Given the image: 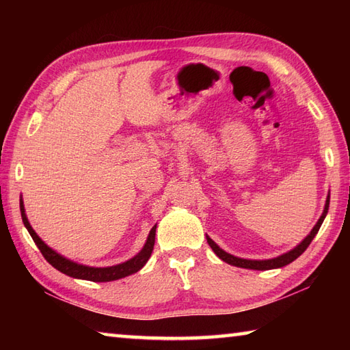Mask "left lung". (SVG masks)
Masks as SVG:
<instances>
[{
	"label": "left lung",
	"instance_id": "obj_1",
	"mask_svg": "<svg viewBox=\"0 0 350 350\" xmlns=\"http://www.w3.org/2000/svg\"><path fill=\"white\" fill-rule=\"evenodd\" d=\"M328 209H329V196L328 198H326V204H325V211L322 213L321 219L317 221V224L314 226V228L311 230V233L304 239L298 247L293 248L292 251L286 252V254H282L277 258H271V260H247V258H239V257H234L232 254H228V252H226L224 250H221L217 243H215L209 236H206L207 239V243L211 245V248L213 250L215 254H217L221 260H224L226 263L228 265H233V266H237V267H245V269H256V271H267V269H275V267H282L286 266L288 263H292L293 260L298 258L304 251H306L308 248V245L311 243V241L314 239V236L317 234L319 228H321L322 222L326 217V213H328Z\"/></svg>",
	"mask_w": 350,
	"mask_h": 350
}]
</instances>
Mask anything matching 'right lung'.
Here are the masks:
<instances>
[{
	"label": "right lung",
	"instance_id": "add662e5",
	"mask_svg": "<svg viewBox=\"0 0 350 350\" xmlns=\"http://www.w3.org/2000/svg\"><path fill=\"white\" fill-rule=\"evenodd\" d=\"M21 206V217L22 221H24V226L27 227L28 233L31 234L34 243L37 245V248L40 250L42 256L49 265L55 267L57 271H60L69 277L73 278H79V280H88V281H94V282H105V281H114V280H120L128 277V275H132L138 272L141 267H143L147 260L150 258L152 251H153V245H154V234H156V226L150 230V234L147 237V242L144 245V248L141 250L138 254L124 262L122 265H116V266H109V267H90V266H84V265H78L73 263L70 260L64 258L63 256L58 254L54 250H51L46 243H44L39 236L36 234L34 230L29 226V222L27 219L25 209H24V202H19Z\"/></svg>",
	"mask_w": 350,
	"mask_h": 350
}]
</instances>
